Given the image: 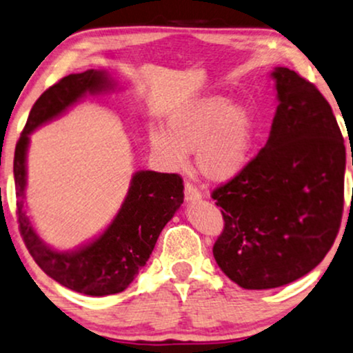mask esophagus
<instances>
[{
  "mask_svg": "<svg viewBox=\"0 0 353 353\" xmlns=\"http://www.w3.org/2000/svg\"><path fill=\"white\" fill-rule=\"evenodd\" d=\"M203 198V193L201 190L196 188L193 183H190V181H186L185 185V199L186 203H194V201H199V199Z\"/></svg>",
  "mask_w": 353,
  "mask_h": 353,
  "instance_id": "1",
  "label": "esophagus"
}]
</instances>
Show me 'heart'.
<instances>
[{"label": "heart", "mask_w": 353, "mask_h": 353, "mask_svg": "<svg viewBox=\"0 0 353 353\" xmlns=\"http://www.w3.org/2000/svg\"><path fill=\"white\" fill-rule=\"evenodd\" d=\"M255 116L247 104L211 94L183 104L168 117V132L152 134L154 150L173 167L196 152L199 172L212 181H228L242 172L254 149Z\"/></svg>", "instance_id": "1"}]
</instances>
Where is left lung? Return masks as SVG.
Returning <instances> with one entry per match:
<instances>
[{
    "label": "left lung",
    "instance_id": "obj_1",
    "mask_svg": "<svg viewBox=\"0 0 353 353\" xmlns=\"http://www.w3.org/2000/svg\"><path fill=\"white\" fill-rule=\"evenodd\" d=\"M272 75L280 104L267 145L211 193L224 219L212 254L245 290L278 288L316 268L343 212L345 145L332 108L299 73Z\"/></svg>",
    "mask_w": 353,
    "mask_h": 353
}]
</instances>
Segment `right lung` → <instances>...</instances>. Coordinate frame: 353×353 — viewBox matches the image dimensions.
<instances>
[{
    "mask_svg": "<svg viewBox=\"0 0 353 353\" xmlns=\"http://www.w3.org/2000/svg\"><path fill=\"white\" fill-rule=\"evenodd\" d=\"M106 86L110 80L104 72L86 70L63 77L34 103L14 150L16 216L29 254L57 283L88 296H108L128 288L149 260L165 224L183 203L185 188L183 178L176 173L137 172L110 228L90 245L72 254L49 249L34 232L24 210L29 134L63 112L85 93H97Z\"/></svg>",
    "mask_w": 353,
    "mask_h": 353,
    "instance_id": "obj_1",
    "label": "right lung"
}]
</instances>
